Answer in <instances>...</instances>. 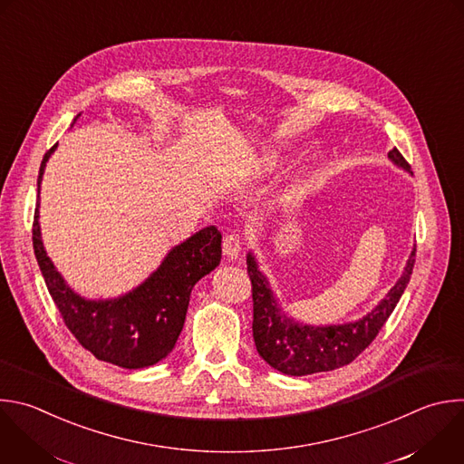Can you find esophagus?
Returning <instances> with one entry per match:
<instances>
[{
    "label": "esophagus",
    "mask_w": 464,
    "mask_h": 464,
    "mask_svg": "<svg viewBox=\"0 0 464 464\" xmlns=\"http://www.w3.org/2000/svg\"><path fill=\"white\" fill-rule=\"evenodd\" d=\"M242 237L237 235V233H229L224 237V242H222V251L227 258H237L238 253L242 251Z\"/></svg>",
    "instance_id": "obj_1"
}]
</instances>
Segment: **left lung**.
Here are the masks:
<instances>
[{
	"instance_id": "left-lung-1",
	"label": "left lung",
	"mask_w": 464,
	"mask_h": 464,
	"mask_svg": "<svg viewBox=\"0 0 464 464\" xmlns=\"http://www.w3.org/2000/svg\"><path fill=\"white\" fill-rule=\"evenodd\" d=\"M388 157L393 164L410 171L397 147ZM415 264V247L406 262L402 276L372 314L357 323L341 326H302L289 321L269 289L266 276L258 271L253 255H247V275L253 293V339L258 355L285 375H312L332 372L355 361L379 335L399 298L402 296Z\"/></svg>"
}]
</instances>
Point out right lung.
Returning a JSON list of instances; mask_svg holds the SVG:
<instances>
[{
  "label": "right lung",
  "instance_id": "1",
  "mask_svg": "<svg viewBox=\"0 0 464 464\" xmlns=\"http://www.w3.org/2000/svg\"><path fill=\"white\" fill-rule=\"evenodd\" d=\"M80 116V114H78ZM53 145L42 160L40 182ZM33 222V246L38 266L58 312L76 337L98 361L136 370L168 357L184 328L193 285L220 264L222 235L215 226L204 227L171 249L162 266L141 285L114 300H85L76 295L47 256L38 222Z\"/></svg>",
  "mask_w": 464,
  "mask_h": 464
}]
</instances>
